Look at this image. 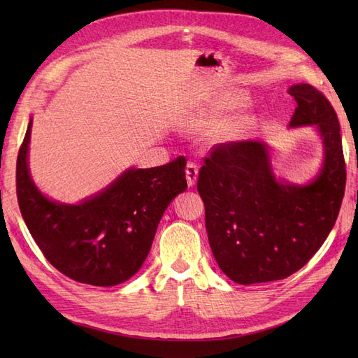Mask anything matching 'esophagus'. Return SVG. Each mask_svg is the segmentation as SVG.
I'll return each instance as SVG.
<instances>
[{
    "instance_id": "1",
    "label": "esophagus",
    "mask_w": 358,
    "mask_h": 358,
    "mask_svg": "<svg viewBox=\"0 0 358 358\" xmlns=\"http://www.w3.org/2000/svg\"><path fill=\"white\" fill-rule=\"evenodd\" d=\"M185 173H187V182H188V185H189V187L196 185L197 178H199V166L196 164V162H191V161H189L188 164H187Z\"/></svg>"
}]
</instances>
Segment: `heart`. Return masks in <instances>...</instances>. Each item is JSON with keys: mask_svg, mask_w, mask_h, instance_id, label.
I'll use <instances>...</instances> for the list:
<instances>
[{"mask_svg": "<svg viewBox=\"0 0 358 358\" xmlns=\"http://www.w3.org/2000/svg\"><path fill=\"white\" fill-rule=\"evenodd\" d=\"M209 122H212V117H208L206 119V121H201L200 122V125H203V124H209ZM241 131V127H236V128H233V129H230V134H236V133H239Z\"/></svg>", "mask_w": 358, "mask_h": 358, "instance_id": "b5f03b06", "label": "heart"}]
</instances>
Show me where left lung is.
<instances>
[{
  "mask_svg": "<svg viewBox=\"0 0 358 358\" xmlns=\"http://www.w3.org/2000/svg\"><path fill=\"white\" fill-rule=\"evenodd\" d=\"M288 94L297 103L289 127L315 125L322 138V167L309 183L276 179L262 140L213 146L200 169L210 249L222 272L242 285L284 279L305 266L327 239L343 199L338 115L308 83L292 85Z\"/></svg>",
  "mask_w": 358,
  "mask_h": 358,
  "instance_id": "obj_1",
  "label": "left lung"
}]
</instances>
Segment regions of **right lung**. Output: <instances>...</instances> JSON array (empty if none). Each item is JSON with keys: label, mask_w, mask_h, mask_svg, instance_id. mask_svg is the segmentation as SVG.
Listing matches in <instances>:
<instances>
[{"label": "right lung", "mask_w": 358, "mask_h": 358, "mask_svg": "<svg viewBox=\"0 0 358 358\" xmlns=\"http://www.w3.org/2000/svg\"><path fill=\"white\" fill-rule=\"evenodd\" d=\"M31 127L32 119L17 155L16 192L32 239L53 267L78 282H125L145 263L167 206L187 189V159L131 167L95 196L66 204L48 199L31 179Z\"/></svg>", "instance_id": "right-lung-1"}]
</instances>
